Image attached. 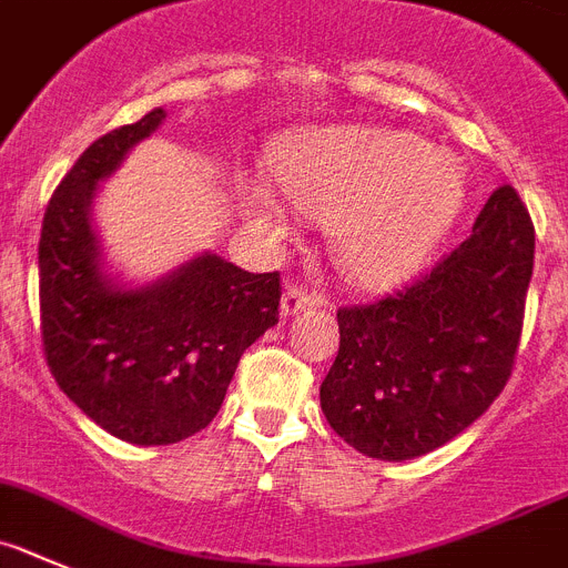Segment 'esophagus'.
<instances>
[{"label":"esophagus","instance_id":"obj_1","mask_svg":"<svg viewBox=\"0 0 568 568\" xmlns=\"http://www.w3.org/2000/svg\"><path fill=\"white\" fill-rule=\"evenodd\" d=\"M316 305H320V296L314 291L303 288V285H285L283 300H280V314L294 316L308 308H316Z\"/></svg>","mask_w":568,"mask_h":568}]
</instances>
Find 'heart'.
<instances>
[{"instance_id": "1", "label": "heart", "mask_w": 568, "mask_h": 568, "mask_svg": "<svg viewBox=\"0 0 568 568\" xmlns=\"http://www.w3.org/2000/svg\"><path fill=\"white\" fill-rule=\"evenodd\" d=\"M274 183L291 206L325 221L339 272L371 288L416 274L467 203V178L449 152L373 126L300 138L274 163ZM248 217L268 234L288 229L268 189H252Z\"/></svg>"}]
</instances>
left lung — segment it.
I'll return each mask as SVG.
<instances>
[{"instance_id": "obj_1", "label": "left lung", "mask_w": 568, "mask_h": 568, "mask_svg": "<svg viewBox=\"0 0 568 568\" xmlns=\"http://www.w3.org/2000/svg\"><path fill=\"white\" fill-rule=\"evenodd\" d=\"M532 263L529 212L500 186L427 277L336 311L339 354L320 387L336 436L367 458L410 462L467 430L513 373Z\"/></svg>"}]
</instances>
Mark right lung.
Returning a JSON list of instances; mask_svg holds the SVG:
<instances>
[{
    "mask_svg": "<svg viewBox=\"0 0 568 568\" xmlns=\"http://www.w3.org/2000/svg\"><path fill=\"white\" fill-rule=\"evenodd\" d=\"M166 119L155 106L81 152L44 212L39 303L48 365L110 436L175 444L209 427L252 342L280 320V274H248L201 252L150 283L110 272L93 206L132 146Z\"/></svg>",
    "mask_w": 568,
    "mask_h": 568,
    "instance_id": "add662e5",
    "label": "right lung"
}]
</instances>
